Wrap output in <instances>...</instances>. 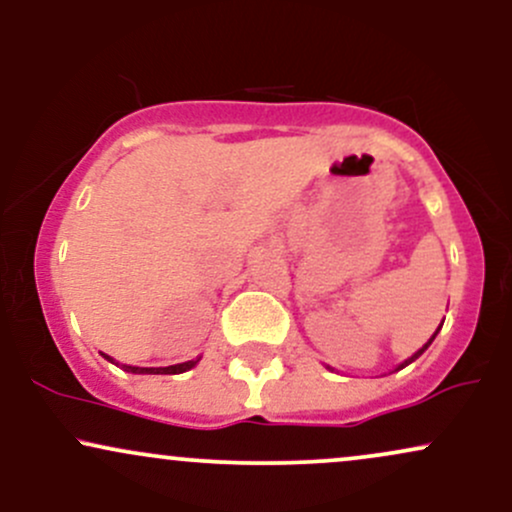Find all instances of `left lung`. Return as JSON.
<instances>
[{
    "instance_id": "1",
    "label": "left lung",
    "mask_w": 512,
    "mask_h": 512,
    "mask_svg": "<svg viewBox=\"0 0 512 512\" xmlns=\"http://www.w3.org/2000/svg\"><path fill=\"white\" fill-rule=\"evenodd\" d=\"M440 327H443V322H440ZM440 327H438V330H436V334L440 332ZM436 334H433V337H431V339H428V342H426L424 346H421V349H419V351H416V354H414V356H409V358H407V361H404V363H399V366H397V370H402L404 366H409V363H411V361H416V358H419L421 354H424V351L428 349V346H431V342H433V339H436Z\"/></svg>"
}]
</instances>
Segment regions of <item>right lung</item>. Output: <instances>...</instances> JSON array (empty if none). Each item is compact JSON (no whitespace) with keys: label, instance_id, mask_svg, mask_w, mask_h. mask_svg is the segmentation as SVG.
<instances>
[{"label":"right lung","instance_id":"right-lung-1","mask_svg":"<svg viewBox=\"0 0 512 512\" xmlns=\"http://www.w3.org/2000/svg\"><path fill=\"white\" fill-rule=\"evenodd\" d=\"M103 358H108L110 363H115V358L105 356L101 354ZM199 358H195V361H185V363H175V366H166V368H139V366H127V363H122V368L127 370V373H137V375H178V373H185V370L195 368L197 366ZM120 366V363H117Z\"/></svg>","mask_w":512,"mask_h":512}]
</instances>
